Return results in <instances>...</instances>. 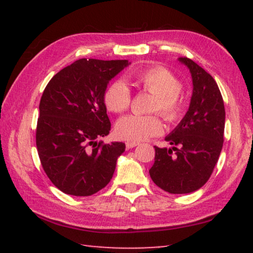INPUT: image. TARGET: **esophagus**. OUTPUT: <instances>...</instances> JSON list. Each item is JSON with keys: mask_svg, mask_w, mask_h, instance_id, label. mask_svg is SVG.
Instances as JSON below:
<instances>
[{"mask_svg": "<svg viewBox=\"0 0 253 253\" xmlns=\"http://www.w3.org/2000/svg\"><path fill=\"white\" fill-rule=\"evenodd\" d=\"M137 145H138V143H134V142H127L126 143V148L127 149H130L132 147H136Z\"/></svg>", "mask_w": 253, "mask_h": 253, "instance_id": "1", "label": "esophagus"}]
</instances>
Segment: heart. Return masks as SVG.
<instances>
[{
    "instance_id": "heart-1",
    "label": "heart",
    "mask_w": 253,
    "mask_h": 253,
    "mask_svg": "<svg viewBox=\"0 0 253 253\" xmlns=\"http://www.w3.org/2000/svg\"><path fill=\"white\" fill-rule=\"evenodd\" d=\"M137 87L154 95L148 107L149 113L161 114L166 122L174 124L183 117L185 101L181 92L182 84L172 71L164 67H152L137 71L134 75ZM104 101L111 113L122 114L129 108L131 93L128 85L116 80L107 87ZM164 124L158 115H129L116 124V135L127 142H143L151 137L161 135Z\"/></svg>"
}]
</instances>
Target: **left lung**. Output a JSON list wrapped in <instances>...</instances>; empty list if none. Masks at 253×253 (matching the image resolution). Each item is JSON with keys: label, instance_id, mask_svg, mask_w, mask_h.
I'll return each mask as SVG.
<instances>
[{"label": "left lung", "instance_id": "8db88e82", "mask_svg": "<svg viewBox=\"0 0 253 253\" xmlns=\"http://www.w3.org/2000/svg\"><path fill=\"white\" fill-rule=\"evenodd\" d=\"M193 83L190 107L176 128L165 137L172 148L155 146L149 169L153 182L170 194L192 193L211 176L223 146L225 110L213 77L188 58H178Z\"/></svg>", "mask_w": 253, "mask_h": 253}]
</instances>
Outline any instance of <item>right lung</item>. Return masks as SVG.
I'll list each match as a JSON object with an SVG mask.
<instances>
[{
  "label": "right lung",
  "mask_w": 253,
  "mask_h": 253,
  "mask_svg": "<svg viewBox=\"0 0 253 253\" xmlns=\"http://www.w3.org/2000/svg\"><path fill=\"white\" fill-rule=\"evenodd\" d=\"M128 60L79 59L46 84L40 100L37 148L50 181L63 193L89 196L110 182L125 144H104L109 134L104 95Z\"/></svg>",
  "instance_id": "obj_1"
}]
</instances>
